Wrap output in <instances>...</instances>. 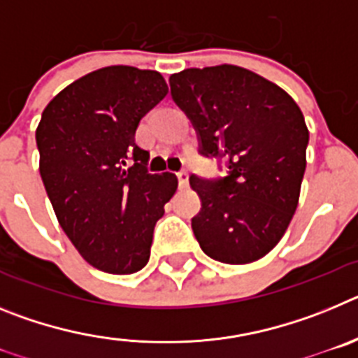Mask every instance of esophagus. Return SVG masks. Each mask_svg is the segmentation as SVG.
<instances>
[{"label": "esophagus", "instance_id": "34e87169", "mask_svg": "<svg viewBox=\"0 0 358 358\" xmlns=\"http://www.w3.org/2000/svg\"><path fill=\"white\" fill-rule=\"evenodd\" d=\"M177 179H179V186L186 188L188 186V170H179L177 172Z\"/></svg>", "mask_w": 358, "mask_h": 358}]
</instances>
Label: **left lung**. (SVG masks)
Here are the masks:
<instances>
[{
  "label": "left lung",
  "mask_w": 358,
  "mask_h": 358,
  "mask_svg": "<svg viewBox=\"0 0 358 358\" xmlns=\"http://www.w3.org/2000/svg\"><path fill=\"white\" fill-rule=\"evenodd\" d=\"M199 154L226 176H189L201 199L192 218L199 245L222 264L260 260L285 235L306 169L308 129L285 91L238 66L189 68L170 77Z\"/></svg>",
  "instance_id": "1"
}]
</instances>
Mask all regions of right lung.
I'll return each instance as SVG.
<instances>
[{"label": "right lung", "instance_id": "right-lung-1", "mask_svg": "<svg viewBox=\"0 0 358 358\" xmlns=\"http://www.w3.org/2000/svg\"><path fill=\"white\" fill-rule=\"evenodd\" d=\"M169 93L161 73L109 66L53 98L36 132L39 172L59 224L87 264L132 274L150 258L154 226L177 189L150 173L136 129Z\"/></svg>", "mask_w": 358, "mask_h": 358}]
</instances>
